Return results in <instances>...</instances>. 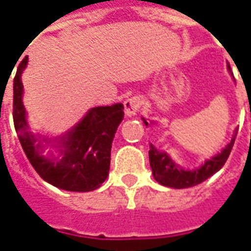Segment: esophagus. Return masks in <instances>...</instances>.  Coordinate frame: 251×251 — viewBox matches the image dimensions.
Returning <instances> with one entry per match:
<instances>
[{"label":"esophagus","mask_w":251,"mask_h":251,"mask_svg":"<svg viewBox=\"0 0 251 251\" xmlns=\"http://www.w3.org/2000/svg\"><path fill=\"white\" fill-rule=\"evenodd\" d=\"M125 106V114L127 117H134L138 113V110L143 106V98L141 96H130L124 103Z\"/></svg>","instance_id":"obj_1"}]
</instances>
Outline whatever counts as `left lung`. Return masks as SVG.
<instances>
[{
  "mask_svg": "<svg viewBox=\"0 0 251 251\" xmlns=\"http://www.w3.org/2000/svg\"><path fill=\"white\" fill-rule=\"evenodd\" d=\"M144 124L148 125V122L144 120ZM238 131L235 130V134L229 144L224 148L219 155L212 157L211 160L206 162L200 168H196L193 171H185L175 164L167 153L159 152L155 147L151 144L150 147V164L152 168V174L160 185L168 187H174V189H185V187H192L199 185L205 179H208L209 176L217 173L220 168L223 167L224 163L227 162L231 150L235 143V137Z\"/></svg>",
  "mask_w": 251,
  "mask_h": 251,
  "instance_id": "8db88e82",
  "label": "left lung"
}]
</instances>
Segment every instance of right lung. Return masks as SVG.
<instances>
[{"label":"right lung","mask_w":251,"mask_h":251,"mask_svg":"<svg viewBox=\"0 0 251 251\" xmlns=\"http://www.w3.org/2000/svg\"><path fill=\"white\" fill-rule=\"evenodd\" d=\"M25 55L13 78V124L23 151L35 171L52 186L69 192H91L106 180L110 170L111 144L124 118V106L113 104L89 110L65 137L59 157L40 155L43 148L28 131L25 108L23 106L22 73L27 66Z\"/></svg>","instance_id":"add662e5"}]
</instances>
